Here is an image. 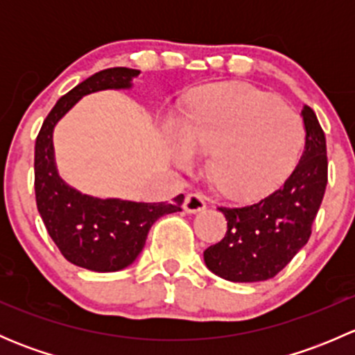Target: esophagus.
<instances>
[{
  "label": "esophagus",
  "instance_id": "esophagus-1",
  "mask_svg": "<svg viewBox=\"0 0 355 355\" xmlns=\"http://www.w3.org/2000/svg\"><path fill=\"white\" fill-rule=\"evenodd\" d=\"M206 207V200L198 192H191L184 199V211L185 213H199Z\"/></svg>",
  "mask_w": 355,
  "mask_h": 355
}]
</instances>
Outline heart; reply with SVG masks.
<instances>
[{
  "mask_svg": "<svg viewBox=\"0 0 355 355\" xmlns=\"http://www.w3.org/2000/svg\"><path fill=\"white\" fill-rule=\"evenodd\" d=\"M304 121L297 111L250 85L200 94L180 118L175 156L189 166L209 153L206 173L220 192L250 199L270 191L299 159Z\"/></svg>",
  "mask_w": 355,
  "mask_h": 355,
  "instance_id": "b5f03b06",
  "label": "heart"
}]
</instances>
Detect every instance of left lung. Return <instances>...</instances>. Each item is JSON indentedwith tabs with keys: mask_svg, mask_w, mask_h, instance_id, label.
<instances>
[{
	"mask_svg": "<svg viewBox=\"0 0 355 355\" xmlns=\"http://www.w3.org/2000/svg\"><path fill=\"white\" fill-rule=\"evenodd\" d=\"M306 146L280 189L257 202L220 206L227 234L204 250V263L228 282L270 280L307 244L328 184L327 139L316 113L304 106Z\"/></svg>",
	"mask_w": 355,
	"mask_h": 355,
	"instance_id": "1",
	"label": "left lung"
}]
</instances>
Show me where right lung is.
Listing matches in <instances>:
<instances>
[{
  "label": "right lung",
  "instance_id": "add662e5",
  "mask_svg": "<svg viewBox=\"0 0 355 355\" xmlns=\"http://www.w3.org/2000/svg\"><path fill=\"white\" fill-rule=\"evenodd\" d=\"M141 73L116 67L98 71L58 99L46 116L34 153L35 204L49 237L67 261L85 270L108 273L127 268L144 249L157 218L182 211L184 194L173 202H132L80 194L62 180L55 164L53 128L82 96L105 89H130Z\"/></svg>",
  "mask_w": 355,
  "mask_h": 355
}]
</instances>
